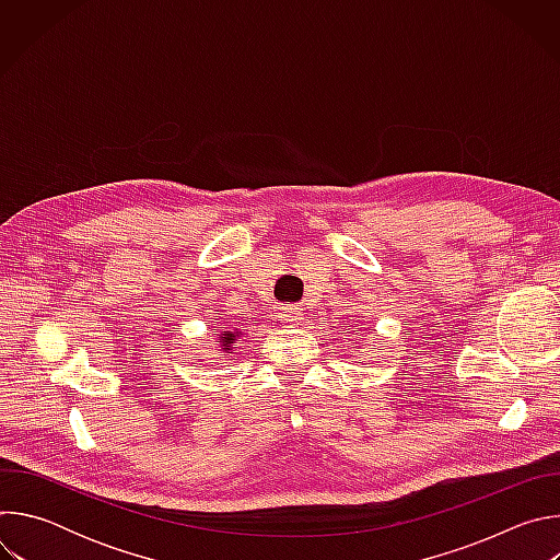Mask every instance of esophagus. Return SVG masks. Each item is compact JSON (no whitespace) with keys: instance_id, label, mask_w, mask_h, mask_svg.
<instances>
[{"instance_id":"1","label":"esophagus","mask_w":560,"mask_h":560,"mask_svg":"<svg viewBox=\"0 0 560 560\" xmlns=\"http://www.w3.org/2000/svg\"><path fill=\"white\" fill-rule=\"evenodd\" d=\"M277 316H279V322H281L283 326H296V324L301 322V307L285 303V305L279 307Z\"/></svg>"}]
</instances>
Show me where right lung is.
Returning <instances> with one entry per match:
<instances>
[{
	"instance_id": "right-lung-1",
	"label": "right lung",
	"mask_w": 560,
	"mask_h": 560,
	"mask_svg": "<svg viewBox=\"0 0 560 560\" xmlns=\"http://www.w3.org/2000/svg\"><path fill=\"white\" fill-rule=\"evenodd\" d=\"M238 337H242V330H238V328H234V330H223L221 335H217V346H219V350H221L223 354H232L234 343H236Z\"/></svg>"
}]
</instances>
